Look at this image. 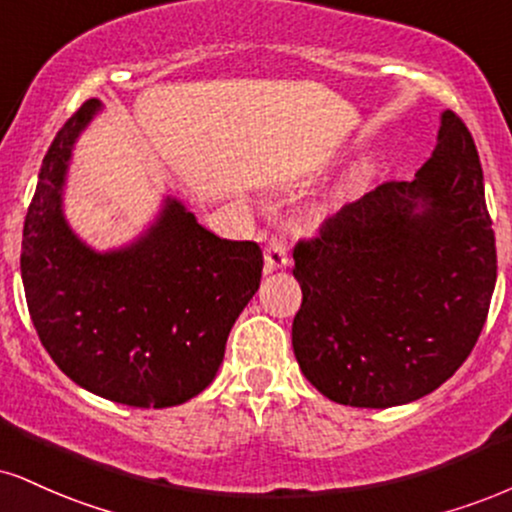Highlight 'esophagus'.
<instances>
[{
    "mask_svg": "<svg viewBox=\"0 0 512 512\" xmlns=\"http://www.w3.org/2000/svg\"><path fill=\"white\" fill-rule=\"evenodd\" d=\"M264 267H267V272L288 267V245L281 236L269 238L267 250H264Z\"/></svg>",
    "mask_w": 512,
    "mask_h": 512,
    "instance_id": "esophagus-1",
    "label": "esophagus"
}]
</instances>
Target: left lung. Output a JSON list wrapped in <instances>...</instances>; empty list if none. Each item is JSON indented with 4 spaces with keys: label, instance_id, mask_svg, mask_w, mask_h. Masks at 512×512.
<instances>
[{
    "label": "left lung",
    "instance_id": "1",
    "mask_svg": "<svg viewBox=\"0 0 512 512\" xmlns=\"http://www.w3.org/2000/svg\"><path fill=\"white\" fill-rule=\"evenodd\" d=\"M293 353L334 403L427 396L472 353L496 286V238L470 131L441 114L432 157L346 205L293 250Z\"/></svg>",
    "mask_w": 512,
    "mask_h": 512
}]
</instances>
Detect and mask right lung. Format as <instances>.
Masks as SVG:
<instances>
[{
	"instance_id": "1",
	"label": "right lung",
	"mask_w": 512,
	"mask_h": 512,
	"mask_svg": "<svg viewBox=\"0 0 512 512\" xmlns=\"http://www.w3.org/2000/svg\"><path fill=\"white\" fill-rule=\"evenodd\" d=\"M88 100L42 159L26 214L21 276L42 346L66 377L133 408H171L217 377L226 338L262 279V250L197 224L176 197L133 243L100 252L71 229L64 188Z\"/></svg>"
}]
</instances>
